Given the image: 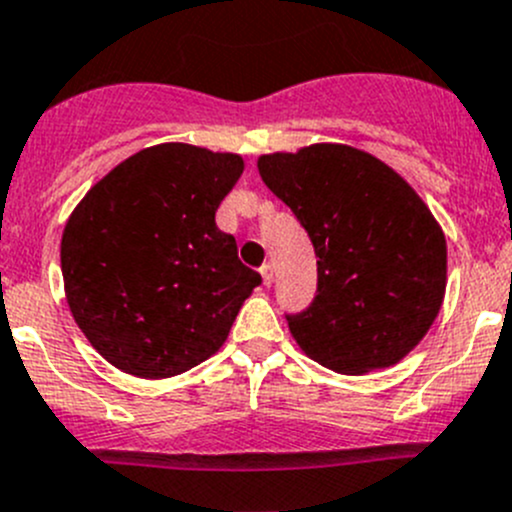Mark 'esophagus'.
<instances>
[{
    "label": "esophagus",
    "mask_w": 512,
    "mask_h": 512,
    "mask_svg": "<svg viewBox=\"0 0 512 512\" xmlns=\"http://www.w3.org/2000/svg\"><path fill=\"white\" fill-rule=\"evenodd\" d=\"M260 275H262V282L270 287L272 280H275V270H272V262H265V265L260 267Z\"/></svg>",
    "instance_id": "1"
}]
</instances>
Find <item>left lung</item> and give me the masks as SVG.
<instances>
[{
    "instance_id": "obj_1",
    "label": "left lung",
    "mask_w": 512,
    "mask_h": 512,
    "mask_svg": "<svg viewBox=\"0 0 512 512\" xmlns=\"http://www.w3.org/2000/svg\"><path fill=\"white\" fill-rule=\"evenodd\" d=\"M317 255L310 305L287 312L297 345L345 375L390 367L430 330L445 295L443 230L385 162L347 145H312L257 162Z\"/></svg>"
}]
</instances>
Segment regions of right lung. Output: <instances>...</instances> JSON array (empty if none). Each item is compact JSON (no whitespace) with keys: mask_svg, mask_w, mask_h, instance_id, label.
<instances>
[{"mask_svg":"<svg viewBox=\"0 0 512 512\" xmlns=\"http://www.w3.org/2000/svg\"><path fill=\"white\" fill-rule=\"evenodd\" d=\"M242 170L240 155L157 145L114 167L69 217V310L122 372L160 380L200 365L262 282L215 222Z\"/></svg>","mask_w":512,"mask_h":512,"instance_id":"add662e5","label":"right lung"}]
</instances>
